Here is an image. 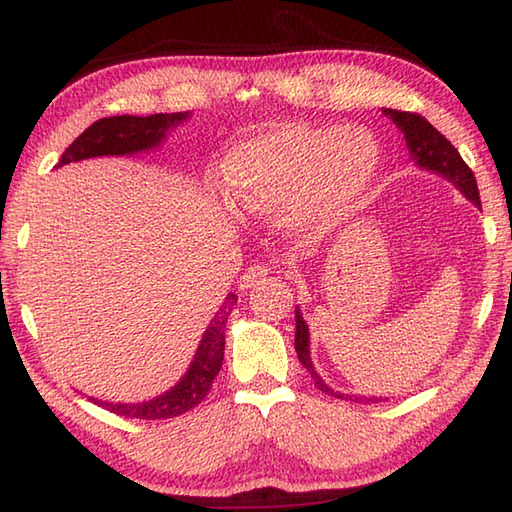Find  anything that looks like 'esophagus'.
<instances>
[{
  "mask_svg": "<svg viewBox=\"0 0 512 512\" xmlns=\"http://www.w3.org/2000/svg\"><path fill=\"white\" fill-rule=\"evenodd\" d=\"M268 273H270V268H268L266 264L250 266V268L246 270V273H244V277L239 279V290H248V288H253V286H255V281H257V279H264Z\"/></svg>",
  "mask_w": 512,
  "mask_h": 512,
  "instance_id": "esophagus-1",
  "label": "esophagus"
}]
</instances>
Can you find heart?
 I'll return each instance as SVG.
<instances>
[{
	"label": "heart",
	"mask_w": 512,
	"mask_h": 512,
	"mask_svg": "<svg viewBox=\"0 0 512 512\" xmlns=\"http://www.w3.org/2000/svg\"><path fill=\"white\" fill-rule=\"evenodd\" d=\"M378 169L380 147L365 129L290 123L235 147L222 187L248 213L292 209L301 222L330 226L356 209Z\"/></svg>",
	"instance_id": "heart-1"
}]
</instances>
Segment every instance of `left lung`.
<instances>
[{"instance_id": "1", "label": "left lung", "mask_w": 512, "mask_h": 512, "mask_svg": "<svg viewBox=\"0 0 512 512\" xmlns=\"http://www.w3.org/2000/svg\"><path fill=\"white\" fill-rule=\"evenodd\" d=\"M391 121H394L400 132L405 134L407 140V147L411 151V158L416 160V165L422 169H431L440 173V176L447 178L449 182H453L455 187H458L466 198L471 202H475L480 206V191H477V182L471 167L466 165L462 160L460 151L455 149L447 138H444L436 127H433L427 118L416 114V112H400V110H383ZM297 334H295V350L299 356V363L308 369L312 380H314V387L325 391V394H330L334 398H343V400H354V402H376V400H383V398H365V396H347V394H339V391L330 389L328 385L323 383L321 376L314 372L312 367V358H310V336H308V325L303 321L301 312L297 310Z\"/></svg>"}]
</instances>
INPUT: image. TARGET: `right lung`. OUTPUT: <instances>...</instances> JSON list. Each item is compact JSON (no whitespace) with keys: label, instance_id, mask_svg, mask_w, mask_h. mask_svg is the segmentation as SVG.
Masks as SVG:
<instances>
[{"label":"right lung","instance_id":"1","mask_svg":"<svg viewBox=\"0 0 512 512\" xmlns=\"http://www.w3.org/2000/svg\"><path fill=\"white\" fill-rule=\"evenodd\" d=\"M189 112H176V114H151V116H110L99 118L92 123L85 132L74 140V143L63 151L59 158V165H70V162H79L85 158L96 156H129L138 154V151H147L162 143L167 129L176 127L178 123L187 121ZM237 297L228 295L217 310L211 325L206 328L198 352L193 356V363L189 372L182 376L176 387H171L165 394L147 400L136 402V405H121V402H103L94 400L96 405L116 413L123 418H140V420H165V418H178L189 409L198 407L204 396L211 391L215 376L220 374L222 361H224V332L228 323V314H231Z\"/></svg>","mask_w":512,"mask_h":512}]
</instances>
